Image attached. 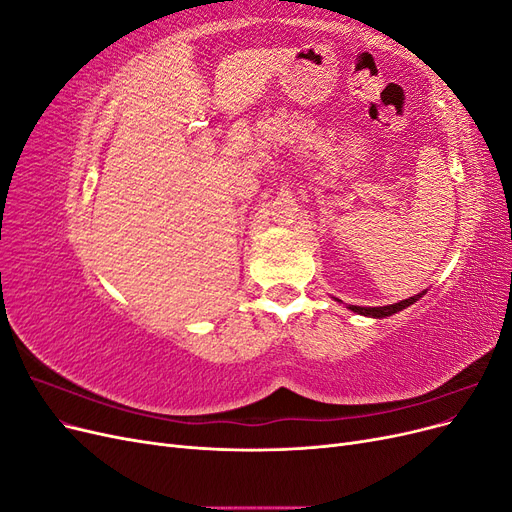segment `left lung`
<instances>
[{"mask_svg":"<svg viewBox=\"0 0 512 512\" xmlns=\"http://www.w3.org/2000/svg\"><path fill=\"white\" fill-rule=\"evenodd\" d=\"M423 294H425V292H418V294H414V297H410V299H404V301L393 303V305H384V307H361V305H350L348 309H352V312L361 314V316H369V318H386V316H393V314L401 312V309H406L408 305L416 303L418 299L423 297Z\"/></svg>","mask_w":512,"mask_h":512,"instance_id":"1","label":"left lung"}]
</instances>
